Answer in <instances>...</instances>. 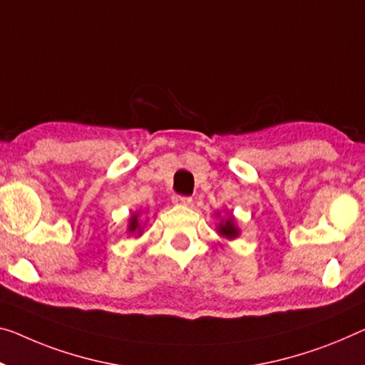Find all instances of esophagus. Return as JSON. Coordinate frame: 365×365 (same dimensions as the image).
I'll use <instances>...</instances> for the list:
<instances>
[{
  "label": "esophagus",
  "instance_id": "1",
  "mask_svg": "<svg viewBox=\"0 0 365 365\" xmlns=\"http://www.w3.org/2000/svg\"><path fill=\"white\" fill-rule=\"evenodd\" d=\"M173 204H176V205H190V204H192V199L187 197V195H173Z\"/></svg>",
  "mask_w": 365,
  "mask_h": 365
}]
</instances>
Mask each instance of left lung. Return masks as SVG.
I'll use <instances>...</instances> for the list:
<instances>
[{
    "label": "left lung",
    "instance_id": "8db88e82",
    "mask_svg": "<svg viewBox=\"0 0 365 365\" xmlns=\"http://www.w3.org/2000/svg\"><path fill=\"white\" fill-rule=\"evenodd\" d=\"M217 232L220 237L227 238V240H235L240 235V230L237 227V223H235V218L233 215H230L228 218H223V220L218 223L217 227Z\"/></svg>",
    "mask_w": 365,
    "mask_h": 365
}]
</instances>
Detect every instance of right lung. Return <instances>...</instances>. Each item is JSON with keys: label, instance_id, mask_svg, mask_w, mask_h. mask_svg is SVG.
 Masks as SVG:
<instances>
[{"label": "right lung", "instance_id": "1", "mask_svg": "<svg viewBox=\"0 0 365 365\" xmlns=\"http://www.w3.org/2000/svg\"><path fill=\"white\" fill-rule=\"evenodd\" d=\"M128 233H137V237L142 235V227H140V222H138V214H133L130 217V220H128V228H127Z\"/></svg>", "mask_w": 365, "mask_h": 365}]
</instances>
